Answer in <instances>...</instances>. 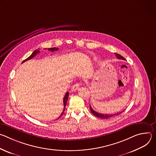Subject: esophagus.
I'll list each match as a JSON object with an SVG mask.
<instances>
[{"mask_svg":"<svg viewBox=\"0 0 156 156\" xmlns=\"http://www.w3.org/2000/svg\"><path fill=\"white\" fill-rule=\"evenodd\" d=\"M80 85V83H76V84H75L72 86V91L73 92V91H76V90H78V89H79Z\"/></svg>","mask_w":156,"mask_h":156,"instance_id":"34e87169","label":"esophagus"}]
</instances>
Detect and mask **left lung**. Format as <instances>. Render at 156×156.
<instances>
[{
    "mask_svg": "<svg viewBox=\"0 0 156 156\" xmlns=\"http://www.w3.org/2000/svg\"><path fill=\"white\" fill-rule=\"evenodd\" d=\"M115 54L116 57H117L119 59L125 60V59L124 58V57H123L122 55H119V54H116V53H115ZM90 108L91 112H92V114H93V115H95L96 117H99V118H101V119H110V118H112V117H113L119 115L121 114L123 112V111H124V110H123V111H122V112H118V113H116V114H99V113L96 112V111H94V110L92 108V107H91V106L90 105Z\"/></svg>",
    "mask_w": 156,
    "mask_h": 156,
    "instance_id": "left-lung-1",
    "label": "left lung"
}]
</instances>
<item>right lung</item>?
Listing matches in <instances>:
<instances>
[{
    "label": "right lung",
    "mask_w": 156,
    "mask_h": 156,
    "mask_svg": "<svg viewBox=\"0 0 156 156\" xmlns=\"http://www.w3.org/2000/svg\"><path fill=\"white\" fill-rule=\"evenodd\" d=\"M48 50H49V51H51V52H54V51H58V48H48ZM39 52H40V51H39V50H38V49L34 51L33 52V53L29 57H28L27 59H25V60H23V62H22V63H23V62H26V61H27V60H28L31 59V58H33L35 55H36L37 54L39 53ZM69 92H66V94H65V96H64V98H63V112H62L61 115L59 116V117H58V119H57V120L58 119L63 115V114L64 113V110H65V106H66V102H67V100H68V98H69Z\"/></svg>",
    "instance_id": "add662e5"
}]
</instances>
